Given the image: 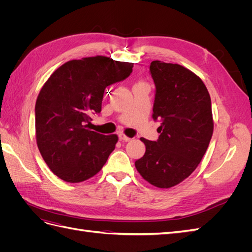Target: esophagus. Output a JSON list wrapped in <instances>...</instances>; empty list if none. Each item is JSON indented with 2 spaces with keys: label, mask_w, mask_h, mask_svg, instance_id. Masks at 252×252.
<instances>
[{
  "label": "esophagus",
  "mask_w": 252,
  "mask_h": 252,
  "mask_svg": "<svg viewBox=\"0 0 252 252\" xmlns=\"http://www.w3.org/2000/svg\"><path fill=\"white\" fill-rule=\"evenodd\" d=\"M119 139H120L121 141H123V142H129V141H131V139L128 138V136L125 135L124 133H120V134H119Z\"/></svg>",
  "instance_id": "obj_1"
}]
</instances>
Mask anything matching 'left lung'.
<instances>
[{"mask_svg": "<svg viewBox=\"0 0 252 252\" xmlns=\"http://www.w3.org/2000/svg\"><path fill=\"white\" fill-rule=\"evenodd\" d=\"M149 69L156 86L152 118L161 122L159 136L141 139L146 151L134 165L151 185L170 188L195 170L208 148L211 100L203 81L184 66L152 61Z\"/></svg>", "mask_w": 252, "mask_h": 252, "instance_id": "left-lung-1", "label": "left lung"}]
</instances>
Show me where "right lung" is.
<instances>
[{
    "instance_id": "right-lung-1",
    "label": "right lung",
    "mask_w": 252,
    "mask_h": 252,
    "mask_svg": "<svg viewBox=\"0 0 252 252\" xmlns=\"http://www.w3.org/2000/svg\"><path fill=\"white\" fill-rule=\"evenodd\" d=\"M133 63L96 56L66 62L44 84L35 103L36 144L45 163L68 183L93 178L116 148L117 134L90 130L105 88L128 78Z\"/></svg>"
}]
</instances>
